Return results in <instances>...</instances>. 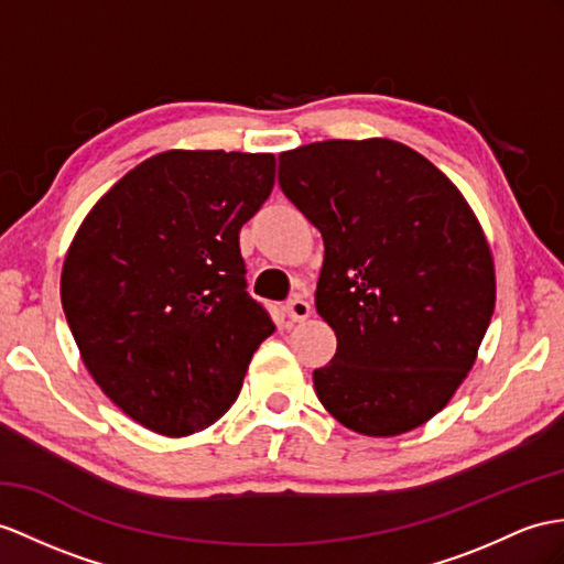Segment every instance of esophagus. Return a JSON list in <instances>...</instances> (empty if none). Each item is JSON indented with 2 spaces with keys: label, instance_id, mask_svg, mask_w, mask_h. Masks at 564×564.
Wrapping results in <instances>:
<instances>
[{
  "label": "esophagus",
  "instance_id": "obj_1",
  "mask_svg": "<svg viewBox=\"0 0 564 564\" xmlns=\"http://www.w3.org/2000/svg\"><path fill=\"white\" fill-rule=\"evenodd\" d=\"M284 313H286V318H290L292 323H301V321H306L308 315H311V304H308L306 299L294 296V299L286 301Z\"/></svg>",
  "mask_w": 564,
  "mask_h": 564
}]
</instances>
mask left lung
Segmentation results:
<instances>
[{
  "label": "left lung",
  "mask_w": 564,
  "mask_h": 564,
  "mask_svg": "<svg viewBox=\"0 0 564 564\" xmlns=\"http://www.w3.org/2000/svg\"><path fill=\"white\" fill-rule=\"evenodd\" d=\"M280 186L325 243L315 308L337 351L313 370L321 404L370 437L419 429L469 376L496 308V263L471 205L390 139L286 150Z\"/></svg>",
  "instance_id": "1"
}]
</instances>
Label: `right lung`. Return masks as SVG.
<instances>
[{"instance_id": "add662e5", "label": "right lung", "mask_w": 564, "mask_h": 564, "mask_svg": "<svg viewBox=\"0 0 564 564\" xmlns=\"http://www.w3.org/2000/svg\"><path fill=\"white\" fill-rule=\"evenodd\" d=\"M272 186V153L167 150L80 223L62 268L66 323L93 380L143 429H208L274 333L239 249Z\"/></svg>"}]
</instances>
